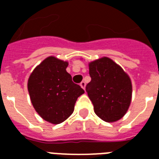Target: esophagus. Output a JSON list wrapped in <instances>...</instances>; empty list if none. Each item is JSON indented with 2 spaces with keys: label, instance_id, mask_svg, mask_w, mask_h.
<instances>
[{
  "label": "esophagus",
  "instance_id": "obj_1",
  "mask_svg": "<svg viewBox=\"0 0 159 159\" xmlns=\"http://www.w3.org/2000/svg\"><path fill=\"white\" fill-rule=\"evenodd\" d=\"M80 86H81V88H83V89L85 90V87H86V83L84 82V81H82V82L80 83Z\"/></svg>",
  "mask_w": 159,
  "mask_h": 159
}]
</instances>
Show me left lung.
I'll return each instance as SVG.
<instances>
[{
	"mask_svg": "<svg viewBox=\"0 0 159 159\" xmlns=\"http://www.w3.org/2000/svg\"><path fill=\"white\" fill-rule=\"evenodd\" d=\"M91 82L86 92L97 116L107 123L116 122L127 113L131 101L132 84L123 69L108 57L89 64Z\"/></svg>",
	"mask_w": 159,
	"mask_h": 159,
	"instance_id": "left-lung-1",
	"label": "left lung"
}]
</instances>
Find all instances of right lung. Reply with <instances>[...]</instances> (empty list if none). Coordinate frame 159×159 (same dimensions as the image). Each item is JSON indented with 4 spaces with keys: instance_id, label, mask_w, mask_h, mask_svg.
Returning a JSON list of instances; mask_svg holds the SVG:
<instances>
[{
    "instance_id": "right-lung-1",
    "label": "right lung",
    "mask_w": 159,
    "mask_h": 159,
    "mask_svg": "<svg viewBox=\"0 0 159 159\" xmlns=\"http://www.w3.org/2000/svg\"><path fill=\"white\" fill-rule=\"evenodd\" d=\"M68 63L54 57L43 60L31 73L28 90L40 117L52 124L65 121L73 113L79 96L84 93L66 71Z\"/></svg>"
}]
</instances>
